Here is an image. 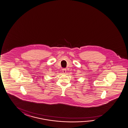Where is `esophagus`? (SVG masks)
<instances>
[{
	"instance_id": "1",
	"label": "esophagus",
	"mask_w": 128,
	"mask_h": 128,
	"mask_svg": "<svg viewBox=\"0 0 128 128\" xmlns=\"http://www.w3.org/2000/svg\"><path fill=\"white\" fill-rule=\"evenodd\" d=\"M66 68H63L62 69V72L63 73V74H66Z\"/></svg>"
}]
</instances>
